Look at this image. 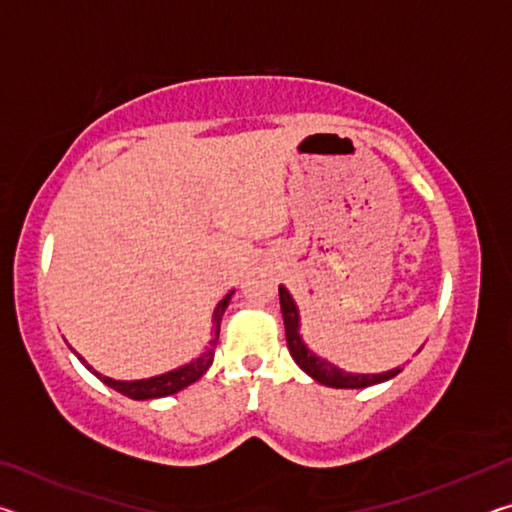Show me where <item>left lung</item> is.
<instances>
[{"instance_id": "1", "label": "left lung", "mask_w": 512, "mask_h": 512, "mask_svg": "<svg viewBox=\"0 0 512 512\" xmlns=\"http://www.w3.org/2000/svg\"><path fill=\"white\" fill-rule=\"evenodd\" d=\"M280 309H282L284 332H287V345H289L293 361H296L311 379H316L318 384L329 386V388H366V386H375V384H381V381L393 379L395 375H400L402 372L400 366L393 370L379 372V375H359V372H345L343 368L334 366V363H329L327 359L318 357V354L311 352V348L300 334L298 305L284 284H280Z\"/></svg>"}]
</instances>
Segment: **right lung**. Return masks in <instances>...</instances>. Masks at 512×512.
Here are the masks:
<instances>
[{
    "label": "right lung",
    "mask_w": 512,
    "mask_h": 512,
    "mask_svg": "<svg viewBox=\"0 0 512 512\" xmlns=\"http://www.w3.org/2000/svg\"><path fill=\"white\" fill-rule=\"evenodd\" d=\"M232 293L235 291H230V293H225V298L219 302V305L214 307V314H212V336H210V341H207V345L203 348V352L198 354L196 359H192L189 363H185V366H178V368H173V370H169V372H162V375H155V377H146V379H131V381H126V379H112V377H106V375H101V372H97L94 370L88 361H85L79 352H74L76 357H79V361L83 363L85 368H88L94 377H99L103 384L106 386H110V388H115L117 393H121V395H126V397H131V400H155V397H167V395H173V393H178V391H183V388H187L189 384H194V381H198L201 379L205 372H207V368L212 366V361H214V348H216V343H219V329H221V318H223V314H225V309H228V305H230V298H232Z\"/></svg>",
    "instance_id": "add662e5"
}]
</instances>
